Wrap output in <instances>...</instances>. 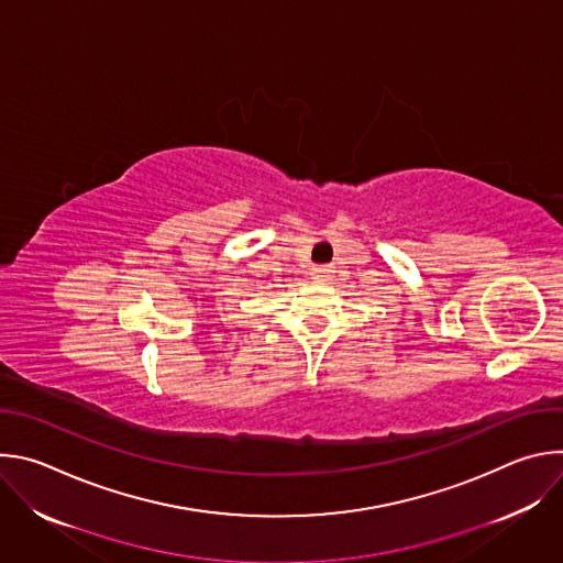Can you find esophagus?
Instances as JSON below:
<instances>
[{"mask_svg": "<svg viewBox=\"0 0 563 563\" xmlns=\"http://www.w3.org/2000/svg\"><path fill=\"white\" fill-rule=\"evenodd\" d=\"M332 274H334L332 267H316V269H313V278H318V280H325V278H330Z\"/></svg>", "mask_w": 563, "mask_h": 563, "instance_id": "obj_1", "label": "esophagus"}]
</instances>
